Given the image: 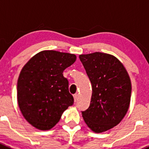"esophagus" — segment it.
Masks as SVG:
<instances>
[{
    "label": "esophagus",
    "instance_id": "obj_1",
    "mask_svg": "<svg viewBox=\"0 0 149 149\" xmlns=\"http://www.w3.org/2000/svg\"><path fill=\"white\" fill-rule=\"evenodd\" d=\"M73 98H74V101L76 102L78 100V99H79V94H75L74 95H73Z\"/></svg>",
    "mask_w": 149,
    "mask_h": 149
}]
</instances>
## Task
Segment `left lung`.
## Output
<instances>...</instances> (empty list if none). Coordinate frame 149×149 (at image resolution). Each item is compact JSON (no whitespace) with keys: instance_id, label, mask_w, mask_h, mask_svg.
Here are the masks:
<instances>
[{"instance_id":"obj_1","label":"left lung","mask_w":149,"mask_h":149,"mask_svg":"<svg viewBox=\"0 0 149 149\" xmlns=\"http://www.w3.org/2000/svg\"><path fill=\"white\" fill-rule=\"evenodd\" d=\"M79 58L92 86L90 106L82 116L92 131L102 133L119 124L128 110L130 77L120 61L109 54L96 52Z\"/></svg>"}]
</instances>
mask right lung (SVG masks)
<instances>
[{"label": "right lung", "instance_id": "obj_1", "mask_svg": "<svg viewBox=\"0 0 149 149\" xmlns=\"http://www.w3.org/2000/svg\"><path fill=\"white\" fill-rule=\"evenodd\" d=\"M74 54L44 50L33 56L21 70L17 82L19 109L29 124L47 130L73 104L68 81L63 75L76 61Z\"/></svg>", "mask_w": 149, "mask_h": 149}]
</instances>
